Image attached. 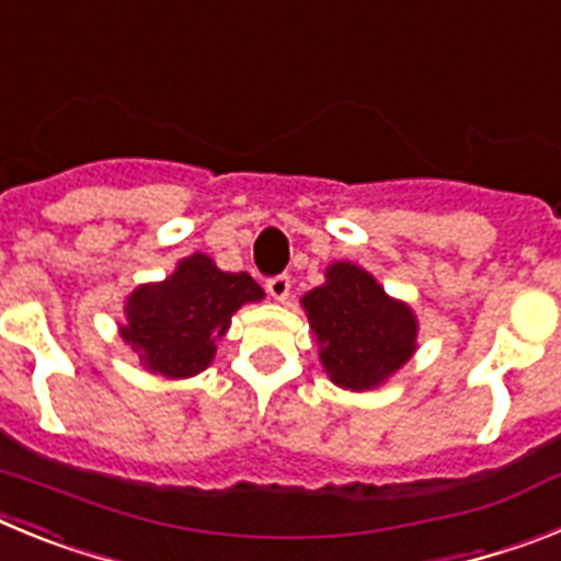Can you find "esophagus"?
Segmentation results:
<instances>
[{"mask_svg": "<svg viewBox=\"0 0 561 561\" xmlns=\"http://www.w3.org/2000/svg\"><path fill=\"white\" fill-rule=\"evenodd\" d=\"M266 291H270L272 300H277V304H284L286 297H289L291 291V277L289 275H275L266 280Z\"/></svg>", "mask_w": 561, "mask_h": 561, "instance_id": "1", "label": "esophagus"}]
</instances>
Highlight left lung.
<instances>
[{
    "mask_svg": "<svg viewBox=\"0 0 561 561\" xmlns=\"http://www.w3.org/2000/svg\"><path fill=\"white\" fill-rule=\"evenodd\" d=\"M320 345V365L351 393L381 388L419 348V317L410 304L351 261L325 266V284L300 297Z\"/></svg>",
    "mask_w": 561,
    "mask_h": 561,
    "instance_id": "left-lung-1",
    "label": "left lung"
}]
</instances>
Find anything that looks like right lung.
<instances>
[{"instance_id": "add662e5", "label": "right lung", "mask_w": 561, "mask_h": 561, "mask_svg": "<svg viewBox=\"0 0 561 561\" xmlns=\"http://www.w3.org/2000/svg\"><path fill=\"white\" fill-rule=\"evenodd\" d=\"M257 300L264 289L247 272H225L210 255L193 252L165 280L140 284L126 297L117 331L148 374L191 379L210 368L232 314Z\"/></svg>"}]
</instances>
